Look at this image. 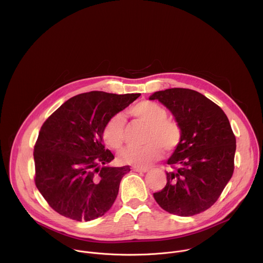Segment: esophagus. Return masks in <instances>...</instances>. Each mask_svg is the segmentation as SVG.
<instances>
[{
  "mask_svg": "<svg viewBox=\"0 0 263 263\" xmlns=\"http://www.w3.org/2000/svg\"><path fill=\"white\" fill-rule=\"evenodd\" d=\"M133 170L135 172H139V173H146L148 172V168H145V167H139V166H134Z\"/></svg>",
  "mask_w": 263,
  "mask_h": 263,
  "instance_id": "esophagus-1",
  "label": "esophagus"
}]
</instances>
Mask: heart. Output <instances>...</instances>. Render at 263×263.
<instances>
[{"instance_id": "1", "label": "heart", "mask_w": 263, "mask_h": 263, "mask_svg": "<svg viewBox=\"0 0 263 263\" xmlns=\"http://www.w3.org/2000/svg\"><path fill=\"white\" fill-rule=\"evenodd\" d=\"M128 115L146 125L142 146H129L121 152L123 163L135 166H147L159 159L163 147L173 151L182 141L183 131L180 124L166 118V110L160 105L142 101L129 108ZM126 120L122 115L112 116L104 125L102 137L104 142L114 149H120L125 140Z\"/></svg>"}]
</instances>
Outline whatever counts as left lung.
Masks as SVG:
<instances>
[{"label": "left lung", "instance_id": "1", "mask_svg": "<svg viewBox=\"0 0 263 263\" xmlns=\"http://www.w3.org/2000/svg\"><path fill=\"white\" fill-rule=\"evenodd\" d=\"M180 124L181 143L168 158L166 185L154 199L165 211L192 216L210 208L234 171L235 135L219 106L187 88L154 92Z\"/></svg>", "mask_w": 263, "mask_h": 263}]
</instances>
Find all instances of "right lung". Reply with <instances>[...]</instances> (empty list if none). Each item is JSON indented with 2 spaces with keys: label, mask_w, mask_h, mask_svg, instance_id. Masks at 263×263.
<instances>
[{
  "label": "right lung",
  "mask_w": 263,
  "mask_h": 263,
  "mask_svg": "<svg viewBox=\"0 0 263 263\" xmlns=\"http://www.w3.org/2000/svg\"><path fill=\"white\" fill-rule=\"evenodd\" d=\"M140 93L90 91L64 102L41 128L34 145L35 185L59 214L74 220L103 216L114 205L130 166H106L115 159L103 144L106 122Z\"/></svg>",
  "instance_id": "obj_1"
}]
</instances>
